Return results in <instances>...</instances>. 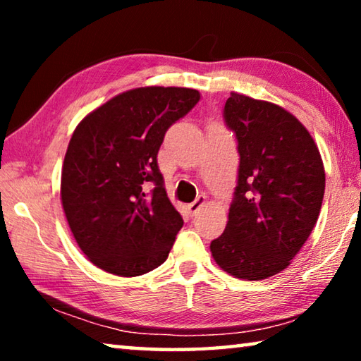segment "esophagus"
Instances as JSON below:
<instances>
[{
    "instance_id": "esophagus-1",
    "label": "esophagus",
    "mask_w": 361,
    "mask_h": 361,
    "mask_svg": "<svg viewBox=\"0 0 361 361\" xmlns=\"http://www.w3.org/2000/svg\"><path fill=\"white\" fill-rule=\"evenodd\" d=\"M205 200H207V199H205V195H199V197L195 199L192 204H189V205H188V212L191 213V215L194 216L195 213H197L200 209H202L204 204H205Z\"/></svg>"
}]
</instances>
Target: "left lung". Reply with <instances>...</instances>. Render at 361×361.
Instances as JSON below:
<instances>
[{
	"label": "left lung",
	"mask_w": 361,
	"mask_h": 361,
	"mask_svg": "<svg viewBox=\"0 0 361 361\" xmlns=\"http://www.w3.org/2000/svg\"><path fill=\"white\" fill-rule=\"evenodd\" d=\"M224 121L239 143V180L210 252L231 276L262 280L288 267L312 232L325 169L309 130L276 103L231 92Z\"/></svg>",
	"instance_id": "obj_1"
}]
</instances>
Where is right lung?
Segmentation results:
<instances>
[{
	"label": "right lung",
	"instance_id": "right-lung-1",
	"mask_svg": "<svg viewBox=\"0 0 361 361\" xmlns=\"http://www.w3.org/2000/svg\"><path fill=\"white\" fill-rule=\"evenodd\" d=\"M200 94L188 87L130 89L79 122L66 149L60 199L76 243L97 267L137 277L167 259L183 218L167 197L157 152ZM146 182H154L151 193Z\"/></svg>",
	"mask_w": 361,
	"mask_h": 361
}]
</instances>
